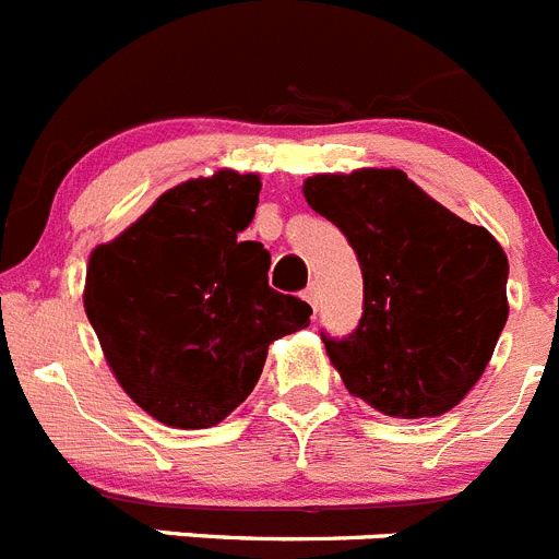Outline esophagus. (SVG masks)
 I'll use <instances>...</instances> for the list:
<instances>
[{"mask_svg": "<svg viewBox=\"0 0 559 559\" xmlns=\"http://www.w3.org/2000/svg\"><path fill=\"white\" fill-rule=\"evenodd\" d=\"M304 300L311 306V309L317 311V289H314V286H309V289L304 292Z\"/></svg>", "mask_w": 559, "mask_h": 559, "instance_id": "obj_1", "label": "esophagus"}]
</instances>
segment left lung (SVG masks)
I'll return each mask as SVG.
<instances>
[{"label": "left lung", "mask_w": 559, "mask_h": 559, "mask_svg": "<svg viewBox=\"0 0 559 559\" xmlns=\"http://www.w3.org/2000/svg\"><path fill=\"white\" fill-rule=\"evenodd\" d=\"M304 198L345 234L365 278L354 334L323 336L342 384L404 420L454 409L485 373L510 314V264L496 236L401 169L311 175Z\"/></svg>", "instance_id": "1"}]
</instances>
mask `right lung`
I'll return each mask as SVG.
<instances>
[{
  "label": "right lung",
  "instance_id": "add662e5",
  "mask_svg": "<svg viewBox=\"0 0 559 559\" xmlns=\"http://www.w3.org/2000/svg\"><path fill=\"white\" fill-rule=\"evenodd\" d=\"M259 175L217 169L160 194L85 267L83 306L110 373L158 424L209 429L253 392L267 348L311 306L270 289V253L242 242Z\"/></svg>",
  "mask_w": 559,
  "mask_h": 559
}]
</instances>
